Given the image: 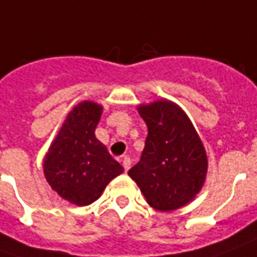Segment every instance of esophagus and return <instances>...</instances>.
Returning <instances> with one entry per match:
<instances>
[{"label":"esophagus","instance_id":"obj_1","mask_svg":"<svg viewBox=\"0 0 257 257\" xmlns=\"http://www.w3.org/2000/svg\"><path fill=\"white\" fill-rule=\"evenodd\" d=\"M121 161H122V166H123V168H125V171H128L129 168H131V164H132L131 159H129V157H123Z\"/></svg>","mask_w":257,"mask_h":257}]
</instances>
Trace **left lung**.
<instances>
[{"instance_id": "8db88e82", "label": "left lung", "mask_w": 257, "mask_h": 257, "mask_svg": "<svg viewBox=\"0 0 257 257\" xmlns=\"http://www.w3.org/2000/svg\"><path fill=\"white\" fill-rule=\"evenodd\" d=\"M147 125L141 161L128 175L146 202L159 211H172L192 202L203 188L209 160L189 116L167 98L139 104Z\"/></svg>"}]
</instances>
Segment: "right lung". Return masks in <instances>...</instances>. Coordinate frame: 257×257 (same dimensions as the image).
I'll return each mask as SVG.
<instances>
[{
	"label": "right lung",
	"instance_id": "1",
	"mask_svg": "<svg viewBox=\"0 0 257 257\" xmlns=\"http://www.w3.org/2000/svg\"><path fill=\"white\" fill-rule=\"evenodd\" d=\"M103 105L83 100L68 112L43 159L44 177L51 189L76 206L96 202L122 166L111 157L94 135Z\"/></svg>",
	"mask_w": 257,
	"mask_h": 257
}]
</instances>
